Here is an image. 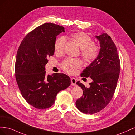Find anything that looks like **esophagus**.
Listing matches in <instances>:
<instances>
[{
	"label": "esophagus",
	"instance_id": "1",
	"mask_svg": "<svg viewBox=\"0 0 135 135\" xmlns=\"http://www.w3.org/2000/svg\"><path fill=\"white\" fill-rule=\"evenodd\" d=\"M76 80L75 78H71V84L73 86H75V85H76Z\"/></svg>",
	"mask_w": 135,
	"mask_h": 135
}]
</instances>
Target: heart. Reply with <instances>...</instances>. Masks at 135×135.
I'll list each match as a JSON object with an SVG mask.
<instances>
[{"label":"heart","instance_id":"1","mask_svg":"<svg viewBox=\"0 0 135 135\" xmlns=\"http://www.w3.org/2000/svg\"><path fill=\"white\" fill-rule=\"evenodd\" d=\"M71 37L81 49V55L87 62H92L97 57L100 48L97 44L93 43L91 36L84 32H78L72 34ZM65 42L66 38L64 36L56 39L54 43V50L56 54H61L63 52ZM61 66L65 72L73 74L81 66V62L78 59L67 58Z\"/></svg>","mask_w":135,"mask_h":135}]
</instances>
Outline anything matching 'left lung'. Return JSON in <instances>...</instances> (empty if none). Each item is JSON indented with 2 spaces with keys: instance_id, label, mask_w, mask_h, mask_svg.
<instances>
[{
  "instance_id": "1",
  "label": "left lung",
  "mask_w": 135,
  "mask_h": 135,
  "mask_svg": "<svg viewBox=\"0 0 135 135\" xmlns=\"http://www.w3.org/2000/svg\"><path fill=\"white\" fill-rule=\"evenodd\" d=\"M100 50L97 57L85 68L80 76L92 80L88 88L77 81L83 90V96L76 101V107L85 114H94L104 109L111 101L116 89L120 70L117 49L107 34L96 36Z\"/></svg>"
}]
</instances>
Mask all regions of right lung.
Returning <instances> with one entry per match:
<instances>
[{"mask_svg":"<svg viewBox=\"0 0 135 135\" xmlns=\"http://www.w3.org/2000/svg\"><path fill=\"white\" fill-rule=\"evenodd\" d=\"M63 26L45 23L29 32L20 44L16 55L15 76L23 97L39 109L55 103L60 91L70 85V78L63 73L47 75V58L54 55L56 36L65 32Z\"/></svg>","mask_w":135,"mask_h":135,"instance_id":"obj_1","label":"right lung"}]
</instances>
